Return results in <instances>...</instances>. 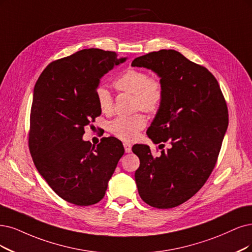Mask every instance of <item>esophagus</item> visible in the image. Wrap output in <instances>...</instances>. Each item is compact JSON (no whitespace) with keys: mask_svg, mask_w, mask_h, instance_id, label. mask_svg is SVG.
Instances as JSON below:
<instances>
[{"mask_svg":"<svg viewBox=\"0 0 252 252\" xmlns=\"http://www.w3.org/2000/svg\"><path fill=\"white\" fill-rule=\"evenodd\" d=\"M124 146H125V151L126 153H131L132 152V145L127 143V142H125L124 143Z\"/></svg>","mask_w":252,"mask_h":252,"instance_id":"1","label":"esophagus"}]
</instances>
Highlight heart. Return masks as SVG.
Returning <instances> with one entry per match:
<instances>
[{
	"mask_svg": "<svg viewBox=\"0 0 252 252\" xmlns=\"http://www.w3.org/2000/svg\"><path fill=\"white\" fill-rule=\"evenodd\" d=\"M114 87L119 92L132 94L134 110H142L147 114L157 113L164 100L163 82L157 77H150V74L141 69L126 70L114 82ZM95 96L99 110L104 114H110L113 111V97L111 93L105 87H98ZM145 125L144 115L136 113L112 120L109 129L121 140L134 141Z\"/></svg>",
	"mask_w": 252,
	"mask_h": 252,
	"instance_id": "heart-1",
	"label": "heart"
}]
</instances>
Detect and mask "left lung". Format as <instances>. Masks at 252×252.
Returning a JSON list of instances; mask_svg holds the SVG:
<instances>
[{"instance_id": "8db88e82", "label": "left lung", "mask_w": 252, "mask_h": 252, "mask_svg": "<svg viewBox=\"0 0 252 252\" xmlns=\"http://www.w3.org/2000/svg\"><path fill=\"white\" fill-rule=\"evenodd\" d=\"M132 66L150 68L161 78L164 100L146 133L156 144H171L159 157L147 145L133 146L140 160L138 192L150 206L171 209L196 194L215 167L228 126L226 101L213 73L180 52L148 53Z\"/></svg>"}]
</instances>
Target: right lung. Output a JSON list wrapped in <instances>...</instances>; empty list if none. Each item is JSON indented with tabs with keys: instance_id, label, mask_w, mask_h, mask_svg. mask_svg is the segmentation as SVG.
<instances>
[{
	"instance_id": "1",
	"label": "right lung",
	"mask_w": 252,
	"mask_h": 252,
	"mask_svg": "<svg viewBox=\"0 0 252 252\" xmlns=\"http://www.w3.org/2000/svg\"><path fill=\"white\" fill-rule=\"evenodd\" d=\"M117 54L85 49L51 62L34 87L29 150L40 175L62 199L91 206L105 196L125 148L114 137L92 145L82 137L100 115L99 79L126 61Z\"/></svg>"
}]
</instances>
